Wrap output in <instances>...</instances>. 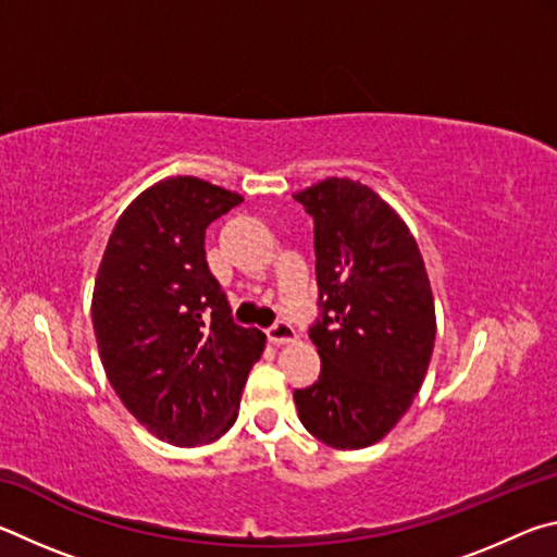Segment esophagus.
I'll use <instances>...</instances> for the list:
<instances>
[{
    "label": "esophagus",
    "instance_id": "1",
    "mask_svg": "<svg viewBox=\"0 0 557 557\" xmlns=\"http://www.w3.org/2000/svg\"><path fill=\"white\" fill-rule=\"evenodd\" d=\"M265 334H268V342L275 344V346L289 344V342H295V338H297L295 326L287 324V322H275V324H272V326L268 329Z\"/></svg>",
    "mask_w": 557,
    "mask_h": 557
}]
</instances>
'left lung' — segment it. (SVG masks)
I'll return each mask as SVG.
<instances>
[{"instance_id": "obj_1", "label": "left lung", "mask_w": 557, "mask_h": 557, "mask_svg": "<svg viewBox=\"0 0 557 557\" xmlns=\"http://www.w3.org/2000/svg\"><path fill=\"white\" fill-rule=\"evenodd\" d=\"M314 219L319 381L295 391L301 425L334 449L383 440L412 405L435 348L425 260L373 188L329 176L295 194Z\"/></svg>"}]
</instances>
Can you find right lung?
I'll list each match as a JSON object with an SVG mask.
<instances>
[{
  "instance_id": "add662e5",
  "label": "right lung",
  "mask_w": 557,
  "mask_h": 557,
  "mask_svg": "<svg viewBox=\"0 0 557 557\" xmlns=\"http://www.w3.org/2000/svg\"><path fill=\"white\" fill-rule=\"evenodd\" d=\"M243 201L196 176H169L132 201L110 233L92 289L102 369L122 405L174 447L219 440L265 334L233 322L206 262V228Z\"/></svg>"
}]
</instances>
